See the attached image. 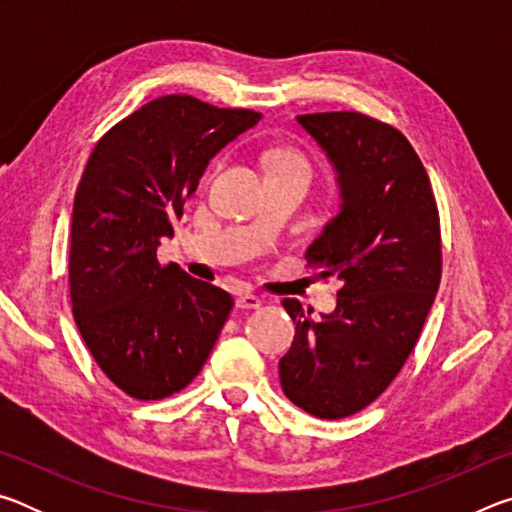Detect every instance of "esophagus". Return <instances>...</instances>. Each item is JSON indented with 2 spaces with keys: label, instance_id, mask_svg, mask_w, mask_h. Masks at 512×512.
Returning <instances> with one entry per match:
<instances>
[{
  "label": "esophagus",
  "instance_id": "esophagus-1",
  "mask_svg": "<svg viewBox=\"0 0 512 512\" xmlns=\"http://www.w3.org/2000/svg\"><path fill=\"white\" fill-rule=\"evenodd\" d=\"M237 307L239 309H257V307H262V298L255 296V293H250V291L239 293Z\"/></svg>",
  "mask_w": 512,
  "mask_h": 512
}]
</instances>
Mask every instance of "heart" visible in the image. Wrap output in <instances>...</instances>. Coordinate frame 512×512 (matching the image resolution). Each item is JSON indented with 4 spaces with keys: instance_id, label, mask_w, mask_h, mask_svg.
<instances>
[{
    "instance_id": "obj_1",
    "label": "heart",
    "mask_w": 512,
    "mask_h": 512,
    "mask_svg": "<svg viewBox=\"0 0 512 512\" xmlns=\"http://www.w3.org/2000/svg\"><path fill=\"white\" fill-rule=\"evenodd\" d=\"M268 164H271V171H307L309 173V164L296 151H273L268 155Z\"/></svg>"
}]
</instances>
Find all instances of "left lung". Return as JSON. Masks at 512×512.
<instances>
[{
    "instance_id": "8db88e82",
    "label": "left lung",
    "mask_w": 512,
    "mask_h": 512,
    "mask_svg": "<svg viewBox=\"0 0 512 512\" xmlns=\"http://www.w3.org/2000/svg\"><path fill=\"white\" fill-rule=\"evenodd\" d=\"M296 119L341 189L339 214L305 257L343 287L320 320L282 300L296 336L280 381L302 411L339 420L375 402L418 343L443 271L440 219L427 171L397 128L345 110Z\"/></svg>"
}]
</instances>
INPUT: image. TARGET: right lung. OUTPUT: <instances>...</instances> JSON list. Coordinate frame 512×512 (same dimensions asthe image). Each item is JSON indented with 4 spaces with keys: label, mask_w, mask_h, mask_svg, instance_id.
Listing matches in <instances>:
<instances>
[{
    "label": "right lung",
    "mask_w": 512,
    "mask_h": 512,
    "mask_svg": "<svg viewBox=\"0 0 512 512\" xmlns=\"http://www.w3.org/2000/svg\"><path fill=\"white\" fill-rule=\"evenodd\" d=\"M259 119L167 94L112 126L85 164L69 244L72 311L94 361L135 400L183 391L235 305L178 264L162 266L158 246L210 160Z\"/></svg>",
    "instance_id": "1"
}]
</instances>
